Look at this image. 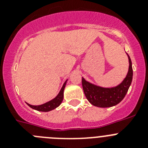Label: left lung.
Returning <instances> with one entry per match:
<instances>
[{
    "instance_id": "8db88e82",
    "label": "left lung",
    "mask_w": 148,
    "mask_h": 148,
    "mask_svg": "<svg viewBox=\"0 0 148 148\" xmlns=\"http://www.w3.org/2000/svg\"><path fill=\"white\" fill-rule=\"evenodd\" d=\"M129 59V70L126 78L120 84L115 87L104 88L89 83L82 78V87L87 100L92 105L99 108H110L118 104L125 98L131 84L133 79V68L130 56Z\"/></svg>"
}]
</instances>
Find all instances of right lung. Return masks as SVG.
<instances>
[{
	"instance_id": "right-lung-1",
	"label": "right lung",
	"mask_w": 148,
	"mask_h": 148,
	"mask_svg": "<svg viewBox=\"0 0 148 148\" xmlns=\"http://www.w3.org/2000/svg\"><path fill=\"white\" fill-rule=\"evenodd\" d=\"M66 81L64 82V85H63L62 88L60 90L59 93L58 94V95L56 96L55 99H53V100L49 101L48 102L45 103V104H43L41 105H38V106H34L31 105L29 104H28V106H29L30 108H32L34 110H36L38 111H41V112H48V111H50L52 110L56 109V108H58V106L61 104L62 102L63 99H64V90L65 86H66Z\"/></svg>"
}]
</instances>
